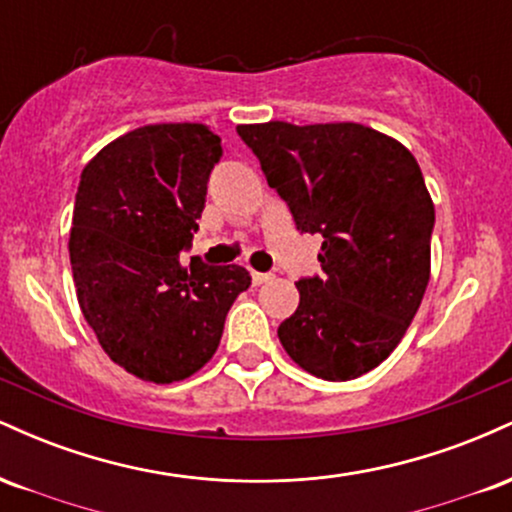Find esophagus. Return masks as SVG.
Wrapping results in <instances>:
<instances>
[{
	"label": "esophagus",
	"instance_id": "34e87169",
	"mask_svg": "<svg viewBox=\"0 0 512 512\" xmlns=\"http://www.w3.org/2000/svg\"><path fill=\"white\" fill-rule=\"evenodd\" d=\"M274 274L272 272H252V284L260 286V284H267V281H272Z\"/></svg>",
	"mask_w": 512,
	"mask_h": 512
}]
</instances>
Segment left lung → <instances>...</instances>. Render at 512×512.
<instances>
[{"label": "left lung", "instance_id": "obj_1", "mask_svg": "<svg viewBox=\"0 0 512 512\" xmlns=\"http://www.w3.org/2000/svg\"><path fill=\"white\" fill-rule=\"evenodd\" d=\"M236 132L301 233H320L322 276H301L279 342L332 383L383 363L407 332L431 276L436 209L416 158L375 129L267 122Z\"/></svg>", "mask_w": 512, "mask_h": 512}]
</instances>
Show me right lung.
Instances as JSON below:
<instances>
[{"mask_svg":"<svg viewBox=\"0 0 512 512\" xmlns=\"http://www.w3.org/2000/svg\"><path fill=\"white\" fill-rule=\"evenodd\" d=\"M221 156L209 127L149 125L105 146L81 173L69 233L81 313L105 354L149 383L197 373L250 286L238 264L180 262Z\"/></svg>","mask_w":512,"mask_h":512,"instance_id":"obj_1","label":"right lung"}]
</instances>
